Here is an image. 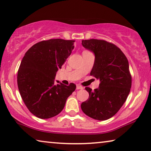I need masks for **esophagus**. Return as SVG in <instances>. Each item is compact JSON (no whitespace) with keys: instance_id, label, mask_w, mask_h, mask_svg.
<instances>
[{"instance_id":"34e87169","label":"esophagus","mask_w":151,"mask_h":151,"mask_svg":"<svg viewBox=\"0 0 151 151\" xmlns=\"http://www.w3.org/2000/svg\"><path fill=\"white\" fill-rule=\"evenodd\" d=\"M76 89H83V87L79 85H76Z\"/></svg>"}]
</instances>
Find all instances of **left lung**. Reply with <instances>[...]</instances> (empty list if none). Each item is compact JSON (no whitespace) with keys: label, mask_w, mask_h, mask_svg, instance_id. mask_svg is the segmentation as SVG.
Segmentation results:
<instances>
[{"label":"left lung","mask_w":151,"mask_h":151,"mask_svg":"<svg viewBox=\"0 0 151 151\" xmlns=\"http://www.w3.org/2000/svg\"><path fill=\"white\" fill-rule=\"evenodd\" d=\"M82 45L95 54L90 75L99 79L100 84L94 91L85 88L89 97L81 104V109L90 118L106 120L119 111L130 91L128 59L119 47L105 40H82Z\"/></svg>","instance_id":"1"}]
</instances>
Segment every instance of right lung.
<instances>
[{"mask_svg": "<svg viewBox=\"0 0 151 151\" xmlns=\"http://www.w3.org/2000/svg\"><path fill=\"white\" fill-rule=\"evenodd\" d=\"M74 40L51 39L38 42L27 50L17 73L19 91L32 114L48 119L60 113L76 85L56 84L55 76L74 48Z\"/></svg>", "mask_w": 151, "mask_h": 151, "instance_id": "1", "label": "right lung"}]
</instances>
